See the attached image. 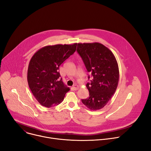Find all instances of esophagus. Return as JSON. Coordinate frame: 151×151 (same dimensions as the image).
Segmentation results:
<instances>
[{
  "mask_svg": "<svg viewBox=\"0 0 151 151\" xmlns=\"http://www.w3.org/2000/svg\"><path fill=\"white\" fill-rule=\"evenodd\" d=\"M78 88H79V86H78V85H74V86H73V88H74V90H77L78 89Z\"/></svg>",
  "mask_w": 151,
  "mask_h": 151,
  "instance_id": "esophagus-1",
  "label": "esophagus"
}]
</instances>
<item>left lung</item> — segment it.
I'll return each instance as SVG.
<instances>
[{
    "label": "left lung",
    "mask_w": 151,
    "mask_h": 151,
    "mask_svg": "<svg viewBox=\"0 0 151 151\" xmlns=\"http://www.w3.org/2000/svg\"><path fill=\"white\" fill-rule=\"evenodd\" d=\"M77 51L92 76L90 82L86 84L89 97L82 101L92 111L99 110L106 105L117 88V62L112 51L100 43H78Z\"/></svg>",
    "instance_id": "8db88e82"
}]
</instances>
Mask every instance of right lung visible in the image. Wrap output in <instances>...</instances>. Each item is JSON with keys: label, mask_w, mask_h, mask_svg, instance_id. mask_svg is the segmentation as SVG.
<instances>
[{"label": "right lung", "mask_w": 151, "mask_h": 151, "mask_svg": "<svg viewBox=\"0 0 151 151\" xmlns=\"http://www.w3.org/2000/svg\"><path fill=\"white\" fill-rule=\"evenodd\" d=\"M77 43L46 46L30 60L27 73L29 87L41 105L51 108L62 102L69 88L63 83L59 69L76 50Z\"/></svg>", "instance_id": "obj_1"}]
</instances>
